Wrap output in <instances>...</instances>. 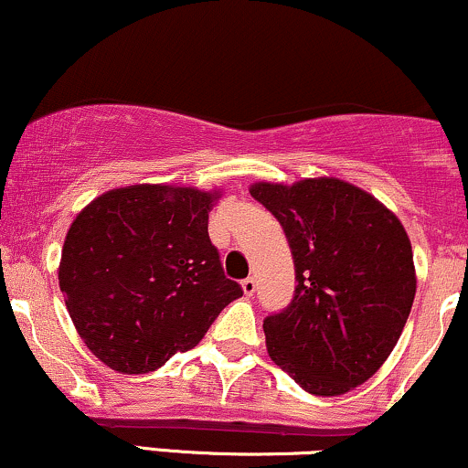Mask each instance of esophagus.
Here are the masks:
<instances>
[{
  "label": "esophagus",
  "instance_id": "1",
  "mask_svg": "<svg viewBox=\"0 0 468 468\" xmlns=\"http://www.w3.org/2000/svg\"><path fill=\"white\" fill-rule=\"evenodd\" d=\"M241 290H244V294H246V297H252V294H255V290H257V283H255V279H252V277L244 279V282H241Z\"/></svg>",
  "mask_w": 468,
  "mask_h": 468
}]
</instances>
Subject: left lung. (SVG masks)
<instances>
[{"label": "left lung", "instance_id": "obj_1", "mask_svg": "<svg viewBox=\"0 0 468 468\" xmlns=\"http://www.w3.org/2000/svg\"><path fill=\"white\" fill-rule=\"evenodd\" d=\"M290 244L294 297L266 316V347L299 388L341 396L378 372L416 297L411 241L396 213L338 178L255 182Z\"/></svg>", "mask_w": 468, "mask_h": 468}]
</instances>
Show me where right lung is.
<instances>
[{
	"instance_id": "right-lung-1",
	"label": "right lung",
	"mask_w": 468,
	"mask_h": 468,
	"mask_svg": "<svg viewBox=\"0 0 468 468\" xmlns=\"http://www.w3.org/2000/svg\"><path fill=\"white\" fill-rule=\"evenodd\" d=\"M219 196L176 185L118 186L69 224L58 288L79 336L114 372L163 367L241 297L208 239Z\"/></svg>"
}]
</instances>
